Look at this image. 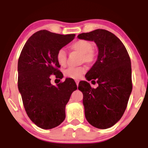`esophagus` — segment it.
<instances>
[{"label":"esophagus","instance_id":"esophagus-1","mask_svg":"<svg viewBox=\"0 0 148 148\" xmlns=\"http://www.w3.org/2000/svg\"><path fill=\"white\" fill-rule=\"evenodd\" d=\"M75 82H76V84H77V86H79V80H76Z\"/></svg>","mask_w":148,"mask_h":148}]
</instances>
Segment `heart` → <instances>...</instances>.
<instances>
[{"label":"heart","instance_id":"b5f03b06","mask_svg":"<svg viewBox=\"0 0 148 148\" xmlns=\"http://www.w3.org/2000/svg\"><path fill=\"white\" fill-rule=\"evenodd\" d=\"M93 45L91 42L87 40H78L70 45V48L73 50L82 53L81 61L90 64L95 61V52L92 50ZM67 56L65 50L60 48L58 50L56 54V60L58 64L62 66H64L66 64ZM86 69L84 66H77V67H69L64 71V76L71 79H78L85 72Z\"/></svg>","mask_w":148,"mask_h":148}]
</instances>
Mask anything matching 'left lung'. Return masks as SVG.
I'll return each mask as SVG.
<instances>
[{
  "instance_id": "8db88e82",
  "label": "left lung",
  "mask_w": 148,
  "mask_h": 148,
  "mask_svg": "<svg viewBox=\"0 0 148 148\" xmlns=\"http://www.w3.org/2000/svg\"><path fill=\"white\" fill-rule=\"evenodd\" d=\"M78 38L94 41L98 48L97 61L86 74L98 87L93 88L85 81L78 87L84 95L86 119L94 127L108 129L121 119L127 107L133 86L131 59L122 42L105 29L80 34Z\"/></svg>"
}]
</instances>
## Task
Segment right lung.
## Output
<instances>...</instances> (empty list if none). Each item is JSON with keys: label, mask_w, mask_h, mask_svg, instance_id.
Returning <instances> with one entry per match:
<instances>
[{"label": "right lung", "mask_w": 148, "mask_h": 148, "mask_svg": "<svg viewBox=\"0 0 148 148\" xmlns=\"http://www.w3.org/2000/svg\"><path fill=\"white\" fill-rule=\"evenodd\" d=\"M75 34L62 35L40 30L26 42L18 60V89L29 119L38 127L50 129L65 119V106L77 86L66 79L56 86L50 76L62 79L56 60L57 52L71 42Z\"/></svg>", "instance_id": "1"}]
</instances>
